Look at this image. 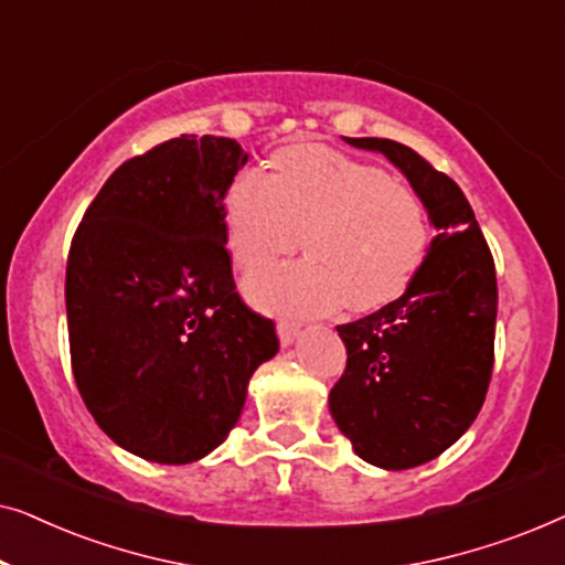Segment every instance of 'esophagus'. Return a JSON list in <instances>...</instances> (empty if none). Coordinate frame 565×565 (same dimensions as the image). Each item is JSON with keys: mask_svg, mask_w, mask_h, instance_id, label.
Masks as SVG:
<instances>
[{"mask_svg": "<svg viewBox=\"0 0 565 565\" xmlns=\"http://www.w3.org/2000/svg\"><path fill=\"white\" fill-rule=\"evenodd\" d=\"M298 331H300V327L296 321H280V323H277V337H280L282 347H290L292 342H296Z\"/></svg>", "mask_w": 565, "mask_h": 565, "instance_id": "obj_1", "label": "esophagus"}]
</instances>
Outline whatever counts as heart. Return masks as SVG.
Listing matches in <instances>:
<instances>
[{"label": "heart", "mask_w": 565, "mask_h": 565, "mask_svg": "<svg viewBox=\"0 0 565 565\" xmlns=\"http://www.w3.org/2000/svg\"><path fill=\"white\" fill-rule=\"evenodd\" d=\"M275 174L244 169L228 184L223 223L231 257L257 269L296 249L308 259L252 275L254 306L277 313L373 311L406 290L429 246L422 198L383 169L329 146H288Z\"/></svg>", "instance_id": "1"}]
</instances>
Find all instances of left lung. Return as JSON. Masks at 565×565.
Here are the masks:
<instances>
[{
    "label": "left lung",
    "mask_w": 565,
    "mask_h": 565,
    "mask_svg": "<svg viewBox=\"0 0 565 565\" xmlns=\"http://www.w3.org/2000/svg\"><path fill=\"white\" fill-rule=\"evenodd\" d=\"M383 153L427 207L437 236L404 296L337 327L347 370L329 412L370 466L435 460L481 412L493 367L497 269L476 213L450 177L388 138H344Z\"/></svg>",
    "instance_id": "1"
}]
</instances>
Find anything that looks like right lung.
Listing matches in <instances>:
<instances>
[{
	"instance_id": "add662e5",
	"label": "right lung",
	"mask_w": 565,
	"mask_h": 565,
	"mask_svg": "<svg viewBox=\"0 0 565 565\" xmlns=\"http://www.w3.org/2000/svg\"><path fill=\"white\" fill-rule=\"evenodd\" d=\"M249 153L182 136L120 164L76 228L66 262L74 381L99 429L138 458L211 455L273 360L275 323L238 298L223 200Z\"/></svg>"
}]
</instances>
